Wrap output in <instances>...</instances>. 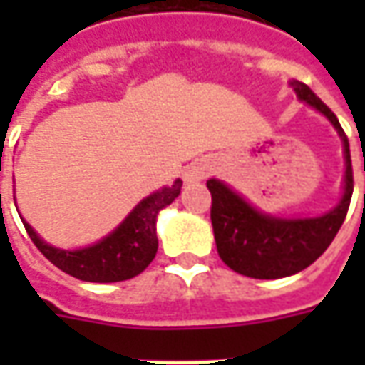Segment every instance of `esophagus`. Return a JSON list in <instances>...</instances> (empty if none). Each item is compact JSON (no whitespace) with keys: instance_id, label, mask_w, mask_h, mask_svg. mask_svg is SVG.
<instances>
[{"instance_id":"34e87169","label":"esophagus","mask_w":365,"mask_h":365,"mask_svg":"<svg viewBox=\"0 0 365 365\" xmlns=\"http://www.w3.org/2000/svg\"><path fill=\"white\" fill-rule=\"evenodd\" d=\"M207 175H209V168L205 164H197V166H191V170L185 175V180L187 182H199V180H203Z\"/></svg>"}]
</instances>
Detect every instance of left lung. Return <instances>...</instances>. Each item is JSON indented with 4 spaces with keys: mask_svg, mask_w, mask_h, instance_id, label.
<instances>
[{
    "mask_svg": "<svg viewBox=\"0 0 365 365\" xmlns=\"http://www.w3.org/2000/svg\"><path fill=\"white\" fill-rule=\"evenodd\" d=\"M291 86L301 101L313 105L334 125L344 143V197L340 205L322 217L275 219L258 213L225 183L209 180L207 187L211 191V222L219 256L237 274L256 279L287 277L309 268L336 237L346 219L354 191L350 144L336 115L303 82L293 80Z\"/></svg>",
    "mask_w": 365,
    "mask_h": 365,
    "instance_id": "8db88e82",
    "label": "left lung"
}]
</instances>
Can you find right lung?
Masks as SVG:
<instances>
[{
	"instance_id": "obj_1",
	"label": "right lung",
	"mask_w": 365,
	"mask_h": 365,
	"mask_svg": "<svg viewBox=\"0 0 365 365\" xmlns=\"http://www.w3.org/2000/svg\"><path fill=\"white\" fill-rule=\"evenodd\" d=\"M182 183V180H175L172 187H164L143 199L135 207V211L120 222L119 229L113 230L101 242L82 250L52 248L36 237L29 222L23 221V225L36 248L44 254V258L51 260L64 274L82 282H125L143 274L154 260L158 250L156 215L180 195Z\"/></svg>"
}]
</instances>
